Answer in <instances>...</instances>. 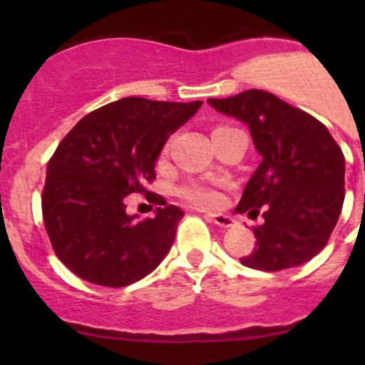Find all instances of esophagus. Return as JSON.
Here are the masks:
<instances>
[{
	"label": "esophagus",
	"instance_id": "obj_1",
	"mask_svg": "<svg viewBox=\"0 0 365 365\" xmlns=\"http://www.w3.org/2000/svg\"><path fill=\"white\" fill-rule=\"evenodd\" d=\"M208 219L220 227H231L235 224V220L226 213H208Z\"/></svg>",
	"mask_w": 365,
	"mask_h": 365
}]
</instances>
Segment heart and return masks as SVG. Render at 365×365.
<instances>
[{"label":"heart","mask_w":365,"mask_h":365,"mask_svg":"<svg viewBox=\"0 0 365 365\" xmlns=\"http://www.w3.org/2000/svg\"><path fill=\"white\" fill-rule=\"evenodd\" d=\"M169 145H171L169 141L165 143L164 148H162V155H165L169 152ZM178 194L182 200L189 201V203L196 206H201V208H212V206H217L220 203V194L217 192L215 187L200 182L185 183V185L180 187Z\"/></svg>","instance_id":"heart-1"}]
</instances>
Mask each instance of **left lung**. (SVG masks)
Returning a JSON list of instances; mask_svg holds the SVG:
<instances>
[{
	"label": "left lung",
	"instance_id": "8db88e82",
	"mask_svg": "<svg viewBox=\"0 0 365 365\" xmlns=\"http://www.w3.org/2000/svg\"><path fill=\"white\" fill-rule=\"evenodd\" d=\"M208 104L247 123L263 157L237 206L251 217L263 212L264 219L242 264L277 272L312 259L329 242L344 201V155L329 128L263 90Z\"/></svg>",
	"mask_w": 365,
	"mask_h": 365
}]
</instances>
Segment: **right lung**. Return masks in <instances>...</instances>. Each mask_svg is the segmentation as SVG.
<instances>
[{
    "label": "right lung",
    "mask_w": 365,
    "mask_h": 365,
    "mask_svg": "<svg viewBox=\"0 0 365 365\" xmlns=\"http://www.w3.org/2000/svg\"><path fill=\"white\" fill-rule=\"evenodd\" d=\"M203 102L125 97L86 114L47 162L42 215L51 245L77 277L123 288L155 270L175 242L183 212L146 190L169 135ZM162 204L153 220L124 213L128 193Z\"/></svg>",
    "instance_id": "1"
}]
</instances>
